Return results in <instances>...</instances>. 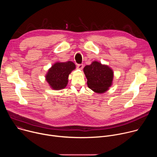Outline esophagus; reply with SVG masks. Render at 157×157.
I'll return each instance as SVG.
<instances>
[{"label": "esophagus", "mask_w": 157, "mask_h": 157, "mask_svg": "<svg viewBox=\"0 0 157 157\" xmlns=\"http://www.w3.org/2000/svg\"><path fill=\"white\" fill-rule=\"evenodd\" d=\"M83 64H79L77 65V68L78 70H82V68H83Z\"/></svg>", "instance_id": "1"}]
</instances>
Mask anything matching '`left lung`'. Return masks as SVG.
Returning a JSON list of instances; mask_svg holds the SVG:
<instances>
[{"instance_id": "1", "label": "left lung", "mask_w": 157, "mask_h": 157, "mask_svg": "<svg viewBox=\"0 0 157 157\" xmlns=\"http://www.w3.org/2000/svg\"><path fill=\"white\" fill-rule=\"evenodd\" d=\"M83 71L87 79V86L93 91L104 93L111 86L114 73L108 66L95 61L86 65Z\"/></svg>"}]
</instances>
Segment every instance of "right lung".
<instances>
[{
    "mask_svg": "<svg viewBox=\"0 0 157 157\" xmlns=\"http://www.w3.org/2000/svg\"><path fill=\"white\" fill-rule=\"evenodd\" d=\"M76 68V65L72 61L56 63L49 69L46 75V80L50 87L55 90H60L68 84V76Z\"/></svg>",
    "mask_w": 157,
    "mask_h": 157,
    "instance_id": "1",
    "label": "right lung"
}]
</instances>
